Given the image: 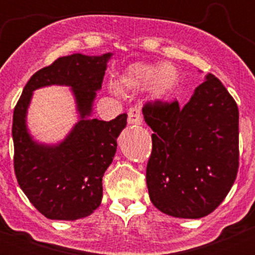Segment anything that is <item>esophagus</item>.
Instances as JSON below:
<instances>
[{"instance_id":"1","label":"esophagus","mask_w":255,"mask_h":255,"mask_svg":"<svg viewBox=\"0 0 255 255\" xmlns=\"http://www.w3.org/2000/svg\"><path fill=\"white\" fill-rule=\"evenodd\" d=\"M142 115H140V109L139 107H132V109L128 111V123L129 125H142Z\"/></svg>"}]
</instances>
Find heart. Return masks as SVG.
<instances>
[{"instance_id":"obj_1","label":"heart","mask_w":255,"mask_h":255,"mask_svg":"<svg viewBox=\"0 0 255 255\" xmlns=\"http://www.w3.org/2000/svg\"><path fill=\"white\" fill-rule=\"evenodd\" d=\"M177 71L169 64L148 65V64H133L130 65L118 81L117 89L125 90H145L150 89L156 99L168 96L176 86Z\"/></svg>"}]
</instances>
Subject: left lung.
<instances>
[{
  "label": "left lung",
  "mask_w": 255,
  "mask_h": 255,
  "mask_svg": "<svg viewBox=\"0 0 255 255\" xmlns=\"http://www.w3.org/2000/svg\"><path fill=\"white\" fill-rule=\"evenodd\" d=\"M151 128L146 186L153 205L177 218H201L230 192L239 164L238 107L222 82L208 74L184 107L146 102Z\"/></svg>",
  "instance_id": "1"
}]
</instances>
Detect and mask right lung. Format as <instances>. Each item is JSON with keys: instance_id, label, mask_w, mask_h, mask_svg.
<instances>
[{"instance_id": "obj_1", "label": "right lung", "mask_w": 255, "mask_h": 255, "mask_svg": "<svg viewBox=\"0 0 255 255\" xmlns=\"http://www.w3.org/2000/svg\"><path fill=\"white\" fill-rule=\"evenodd\" d=\"M112 53L73 54L38 70L24 86L13 112L14 173L32 205L50 220L75 221L91 215L102 200V176L112 163L127 115L106 122L90 118ZM61 84L72 87L80 120L60 143L43 144L27 132L32 91Z\"/></svg>"}]
</instances>
